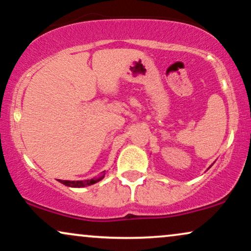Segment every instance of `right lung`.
<instances>
[{
    "mask_svg": "<svg viewBox=\"0 0 251 251\" xmlns=\"http://www.w3.org/2000/svg\"><path fill=\"white\" fill-rule=\"evenodd\" d=\"M103 176H99V178H94V179H91V180H79V181H70V180H58L59 182H62L63 185L65 186H69V187H86V186H91V185H94V183L99 182L100 180L103 179Z\"/></svg>",
    "mask_w": 251,
    "mask_h": 251,
    "instance_id": "add662e5",
    "label": "right lung"
}]
</instances>
